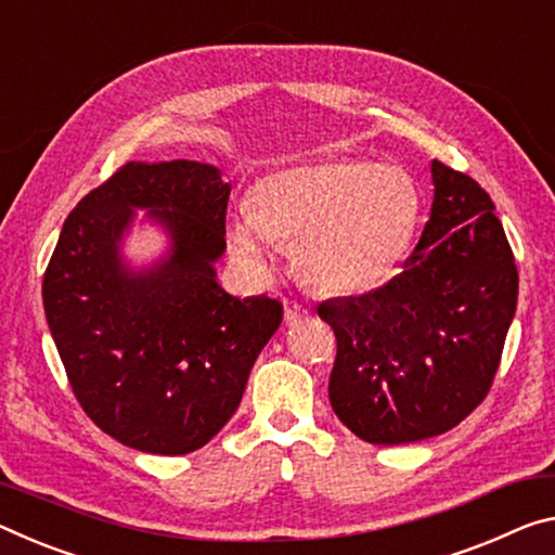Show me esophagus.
Listing matches in <instances>:
<instances>
[{
    "label": "esophagus",
    "instance_id": "obj_1",
    "mask_svg": "<svg viewBox=\"0 0 555 555\" xmlns=\"http://www.w3.org/2000/svg\"><path fill=\"white\" fill-rule=\"evenodd\" d=\"M304 315H309V306L296 301V298H284V319H286V323L301 321Z\"/></svg>",
    "mask_w": 555,
    "mask_h": 555
}]
</instances>
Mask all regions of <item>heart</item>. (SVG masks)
Here are the masks:
<instances>
[{
	"label": "heart",
	"mask_w": 555,
	"mask_h": 555,
	"mask_svg": "<svg viewBox=\"0 0 555 555\" xmlns=\"http://www.w3.org/2000/svg\"><path fill=\"white\" fill-rule=\"evenodd\" d=\"M420 222V192L404 170L328 157L276 170L254 184L249 212L232 222L236 254L263 269L275 244H296V267L325 294L380 286L408 254Z\"/></svg>",
	"instance_id": "heart-1"
}]
</instances>
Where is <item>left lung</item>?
<instances>
[{
    "mask_svg": "<svg viewBox=\"0 0 555 555\" xmlns=\"http://www.w3.org/2000/svg\"><path fill=\"white\" fill-rule=\"evenodd\" d=\"M433 182V215L400 274L319 306L338 343L333 412L371 444L420 442L472 415L516 313L518 271L494 202L439 160Z\"/></svg>",
    "mask_w": 555,
    "mask_h": 555,
    "instance_id": "obj_1",
    "label": "left lung"
}]
</instances>
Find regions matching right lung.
<instances>
[{
    "label": "right lung",
    "instance_id": "1",
    "mask_svg": "<svg viewBox=\"0 0 555 555\" xmlns=\"http://www.w3.org/2000/svg\"><path fill=\"white\" fill-rule=\"evenodd\" d=\"M230 184L195 160L128 163L68 215L43 274V311L83 412L120 444L188 454L222 429L284 306L217 284ZM133 208L171 234L168 259L130 272Z\"/></svg>",
    "mask_w": 555,
    "mask_h": 555
}]
</instances>
